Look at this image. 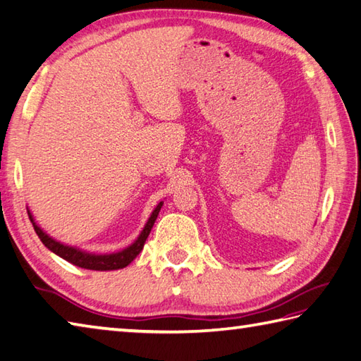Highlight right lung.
Returning a JSON list of instances; mask_svg holds the SVG:
<instances>
[{"mask_svg":"<svg viewBox=\"0 0 361 361\" xmlns=\"http://www.w3.org/2000/svg\"><path fill=\"white\" fill-rule=\"evenodd\" d=\"M161 206H163V202H159L157 208L153 209L152 216L149 217L147 224H145L141 234L137 235V239L132 245H130V247H127L122 251H118V252H111V255H94V252L82 251L75 247H70V245H63L62 242H57L56 239H52L51 235L46 234L43 229L35 224L32 214L29 212V209H27V214H29L30 221H32V226L35 229L37 235L40 237V240L43 242L44 247L51 250L54 255H57L62 259L68 260V262H71L75 267L87 268V270L109 271V270H119V268L127 267L142 251L144 243H145V240H147V237L153 228V224H155V220L161 211Z\"/></svg>","mask_w":361,"mask_h":361,"instance_id":"add662e5","label":"right lung"}]
</instances>
